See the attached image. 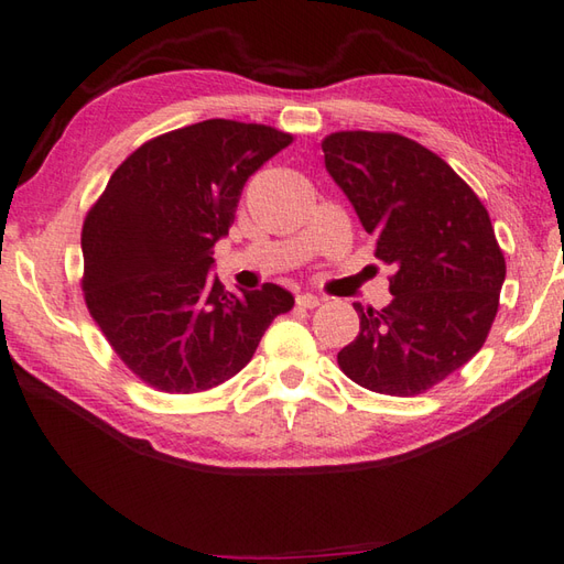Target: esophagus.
I'll list each match as a JSON object with an SVG mask.
<instances>
[{
  "instance_id": "esophagus-1",
  "label": "esophagus",
  "mask_w": 564,
  "mask_h": 564,
  "mask_svg": "<svg viewBox=\"0 0 564 564\" xmlns=\"http://www.w3.org/2000/svg\"><path fill=\"white\" fill-rule=\"evenodd\" d=\"M319 303H322V297L312 295V293H300V295L295 297V305L303 307V310H314Z\"/></svg>"
}]
</instances>
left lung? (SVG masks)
Listing matches in <instances>:
<instances>
[{"mask_svg": "<svg viewBox=\"0 0 564 564\" xmlns=\"http://www.w3.org/2000/svg\"><path fill=\"white\" fill-rule=\"evenodd\" d=\"M326 173L344 189L375 257L394 267L384 310H362L360 334L338 352L352 382L415 397L486 344L505 283V257L486 206L413 139L336 132L322 141Z\"/></svg>", "mask_w": 564, "mask_h": 564, "instance_id": "1", "label": "left lung"}]
</instances>
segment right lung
Here are the masks:
<instances>
[{"label": "right lung", "instance_id": "obj_1", "mask_svg": "<svg viewBox=\"0 0 564 564\" xmlns=\"http://www.w3.org/2000/svg\"><path fill=\"white\" fill-rule=\"evenodd\" d=\"M291 141L273 127L232 120L175 129L129 155L88 212V312L147 384L167 394L223 384L295 305L276 283L235 295L208 276L245 182Z\"/></svg>", "mask_w": 564, "mask_h": 564}]
</instances>
